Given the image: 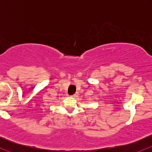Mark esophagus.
I'll return each instance as SVG.
<instances>
[{
	"mask_svg": "<svg viewBox=\"0 0 152 152\" xmlns=\"http://www.w3.org/2000/svg\"><path fill=\"white\" fill-rule=\"evenodd\" d=\"M78 96V93H76V94H74V95L71 96V97H73V98H76V97H77Z\"/></svg>",
	"mask_w": 152,
	"mask_h": 152,
	"instance_id": "1",
	"label": "esophagus"
}]
</instances>
